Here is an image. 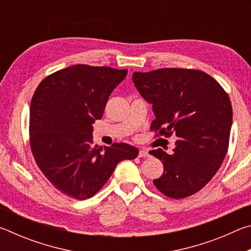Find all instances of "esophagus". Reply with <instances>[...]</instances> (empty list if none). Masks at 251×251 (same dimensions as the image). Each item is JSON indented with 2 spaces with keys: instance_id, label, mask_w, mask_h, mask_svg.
I'll return each mask as SVG.
<instances>
[{
  "instance_id": "34e87169",
  "label": "esophagus",
  "mask_w": 251,
  "mask_h": 251,
  "mask_svg": "<svg viewBox=\"0 0 251 251\" xmlns=\"http://www.w3.org/2000/svg\"><path fill=\"white\" fill-rule=\"evenodd\" d=\"M138 157H144V158H145V157H150V152L145 150H141L138 152Z\"/></svg>"
}]
</instances>
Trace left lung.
I'll use <instances>...</instances> for the list:
<instances>
[{
	"label": "left lung",
	"mask_w": 251,
	"mask_h": 251,
	"mask_svg": "<svg viewBox=\"0 0 251 251\" xmlns=\"http://www.w3.org/2000/svg\"><path fill=\"white\" fill-rule=\"evenodd\" d=\"M133 82L152 105L156 137H178L173 154L150 151L164 165L152 182L167 197L192 196L210 181L227 154L232 123L228 94L210 75L192 69L135 72Z\"/></svg>",
	"instance_id": "obj_1"
}]
</instances>
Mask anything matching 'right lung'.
Masks as SVG:
<instances>
[{
    "label": "right lung",
    "mask_w": 251,
    "mask_h": 251,
    "mask_svg": "<svg viewBox=\"0 0 251 251\" xmlns=\"http://www.w3.org/2000/svg\"><path fill=\"white\" fill-rule=\"evenodd\" d=\"M127 70L77 64L57 71L36 87L29 107V145L37 166L55 188L84 201L99 192L116 165L138 150L125 143L93 144V123Z\"/></svg>",
    "instance_id": "right-lung-1"
}]
</instances>
